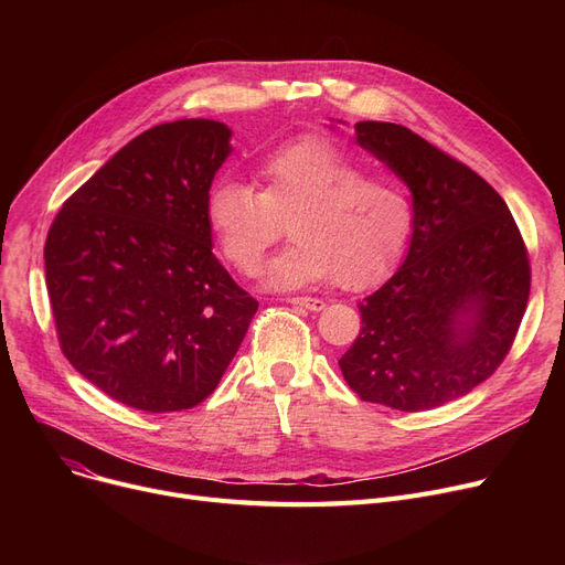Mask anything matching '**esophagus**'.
<instances>
[{
  "label": "esophagus",
  "instance_id": "34e87169",
  "mask_svg": "<svg viewBox=\"0 0 565 565\" xmlns=\"http://www.w3.org/2000/svg\"><path fill=\"white\" fill-rule=\"evenodd\" d=\"M288 302H290L292 307L305 309V311H313V313H318V311L324 309V302L318 300V298H290Z\"/></svg>",
  "mask_w": 565,
  "mask_h": 565
}]
</instances>
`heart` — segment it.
<instances>
[{
  "label": "heart",
  "mask_w": 565,
  "mask_h": 565,
  "mask_svg": "<svg viewBox=\"0 0 565 565\" xmlns=\"http://www.w3.org/2000/svg\"><path fill=\"white\" fill-rule=\"evenodd\" d=\"M258 192L222 178L205 196V220L237 273L254 275L284 233L292 243L267 263L263 284L298 290L337 279L358 290L401 258L414 207L392 178L364 175L362 164L324 139L295 141L260 160Z\"/></svg>",
  "instance_id": "b5f03b06"
}]
</instances>
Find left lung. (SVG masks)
<instances>
[{
  "label": "left lung",
  "instance_id": "left-lung-1",
  "mask_svg": "<svg viewBox=\"0 0 565 565\" xmlns=\"http://www.w3.org/2000/svg\"><path fill=\"white\" fill-rule=\"evenodd\" d=\"M354 141L407 185L414 224L403 265L360 302L362 330L339 366L364 401L433 409L509 354L529 300L526 249L507 201L419 135L360 121Z\"/></svg>",
  "mask_w": 565,
  "mask_h": 565
}]
</instances>
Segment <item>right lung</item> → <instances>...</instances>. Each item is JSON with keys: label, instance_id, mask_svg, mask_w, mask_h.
<instances>
[{"label": "right lung", "instance_id": "1", "mask_svg": "<svg viewBox=\"0 0 565 565\" xmlns=\"http://www.w3.org/2000/svg\"><path fill=\"white\" fill-rule=\"evenodd\" d=\"M231 135L213 118L141 132L50 226L58 343L79 375L135 409L181 412L211 396L258 309L215 258L205 220Z\"/></svg>", "mask_w": 565, "mask_h": 565}]
</instances>
